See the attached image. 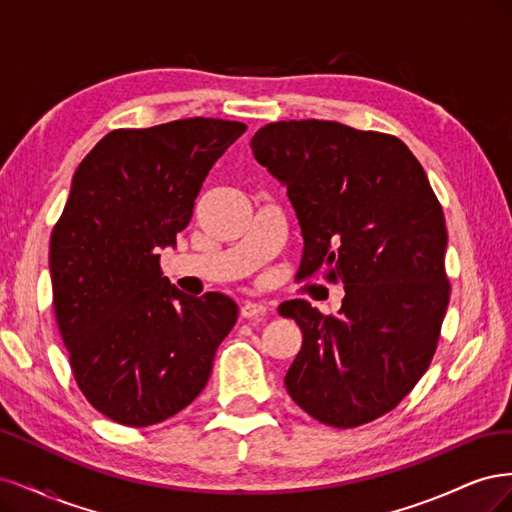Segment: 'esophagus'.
<instances>
[{"label": "esophagus", "instance_id": "1", "mask_svg": "<svg viewBox=\"0 0 512 512\" xmlns=\"http://www.w3.org/2000/svg\"><path fill=\"white\" fill-rule=\"evenodd\" d=\"M269 314V307L265 303H258V301H245L241 305V316L243 318H258V316H267Z\"/></svg>", "mask_w": 512, "mask_h": 512}]
</instances>
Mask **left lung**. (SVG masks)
<instances>
[{"label": "left lung", "instance_id": "1", "mask_svg": "<svg viewBox=\"0 0 512 512\" xmlns=\"http://www.w3.org/2000/svg\"><path fill=\"white\" fill-rule=\"evenodd\" d=\"M288 190L303 235L299 275L342 282L335 316L303 299L277 312L303 331L284 378L331 427L391 412L427 371L448 305L446 226L423 166L399 138L337 121H277L250 143Z\"/></svg>", "mask_w": 512, "mask_h": 512}]
</instances>
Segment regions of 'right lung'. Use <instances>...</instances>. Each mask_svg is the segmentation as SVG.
I'll list each match as a JSON object with an SVG mask.
<instances>
[{
  "label": "right lung",
  "mask_w": 512,
  "mask_h": 512,
  "mask_svg": "<svg viewBox=\"0 0 512 512\" xmlns=\"http://www.w3.org/2000/svg\"><path fill=\"white\" fill-rule=\"evenodd\" d=\"M243 132L205 117L113 130L72 177L51 235L55 318L76 384L119 425H156L190 406L235 327V301L181 292L158 252L177 245L211 166Z\"/></svg>",
  "instance_id": "add662e5"
}]
</instances>
